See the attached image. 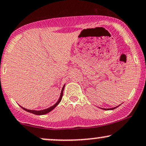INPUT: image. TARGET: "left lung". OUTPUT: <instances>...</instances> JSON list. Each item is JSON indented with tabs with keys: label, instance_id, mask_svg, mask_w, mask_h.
<instances>
[{
	"label": "left lung",
	"instance_id": "8db88e82",
	"mask_svg": "<svg viewBox=\"0 0 146 146\" xmlns=\"http://www.w3.org/2000/svg\"><path fill=\"white\" fill-rule=\"evenodd\" d=\"M117 107H118V106L115 107V108H111V109H110V110H114V109H115V108H117Z\"/></svg>",
	"mask_w": 146,
	"mask_h": 146
}]
</instances>
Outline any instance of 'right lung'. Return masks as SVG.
Instances as JSON below:
<instances>
[{"label":"right lung","mask_w":146,"mask_h":146,"mask_svg":"<svg viewBox=\"0 0 146 146\" xmlns=\"http://www.w3.org/2000/svg\"><path fill=\"white\" fill-rule=\"evenodd\" d=\"M64 86H63L62 89V91H61L60 96L58 101H57V103H56L55 105H54L53 106L50 107V108L45 109V110H41V111H36V110H27V109H25V108H22V107H21V108H22L24 110H25V111L29 112V113H33V114H35V115H44V114H46V113H49V112H50L51 111H52V110H53L57 106V105L59 104V103L61 101V100H62V94H63V90H64Z\"/></svg>","instance_id":"1"}]
</instances>
